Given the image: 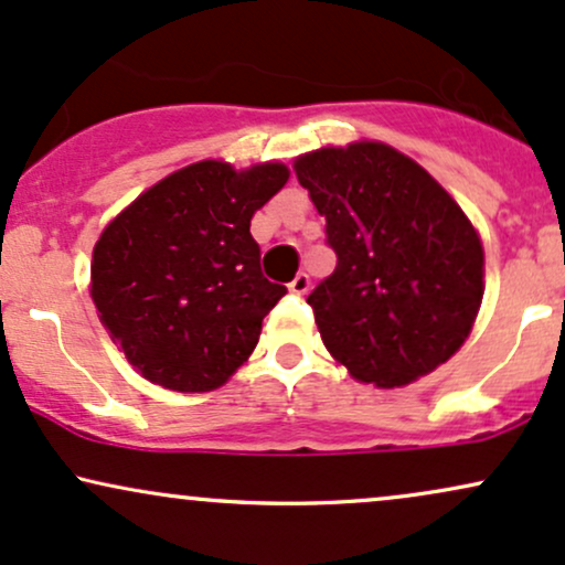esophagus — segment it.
Masks as SVG:
<instances>
[{"label":"esophagus","instance_id":"obj_1","mask_svg":"<svg viewBox=\"0 0 565 565\" xmlns=\"http://www.w3.org/2000/svg\"><path fill=\"white\" fill-rule=\"evenodd\" d=\"M308 289H310V276H308V274H297V276L289 281V291H291V295L302 297V295H308Z\"/></svg>","mask_w":565,"mask_h":565}]
</instances>
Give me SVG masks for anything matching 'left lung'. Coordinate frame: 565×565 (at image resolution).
<instances>
[{
	"label": "left lung",
	"instance_id": "1",
	"mask_svg": "<svg viewBox=\"0 0 565 565\" xmlns=\"http://www.w3.org/2000/svg\"><path fill=\"white\" fill-rule=\"evenodd\" d=\"M295 172L337 255L308 295L329 353L377 387L449 361L483 297V246L457 201L382 142L305 153Z\"/></svg>",
	"mask_w": 565,
	"mask_h": 565
}]
</instances>
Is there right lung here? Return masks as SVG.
Masks as SVG:
<instances>
[{"instance_id":"obj_1","label":"right lung","mask_w":565,"mask_h":565,"mask_svg":"<svg viewBox=\"0 0 565 565\" xmlns=\"http://www.w3.org/2000/svg\"><path fill=\"white\" fill-rule=\"evenodd\" d=\"M287 178L284 164L236 172L199 161L148 188L103 231L93 302L142 377L204 393L249 359L263 319L287 295L263 276L249 223Z\"/></svg>"}]
</instances>
